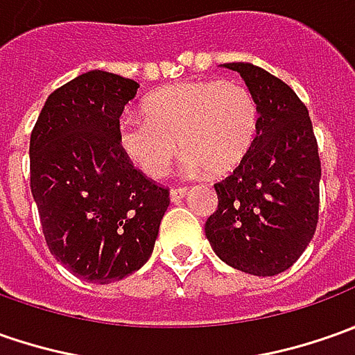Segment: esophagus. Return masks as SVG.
<instances>
[{"instance_id":"34e87169","label":"esophagus","mask_w":355,"mask_h":355,"mask_svg":"<svg viewBox=\"0 0 355 355\" xmlns=\"http://www.w3.org/2000/svg\"><path fill=\"white\" fill-rule=\"evenodd\" d=\"M189 189L187 187H178V189H171V200L180 202L184 196H187Z\"/></svg>"}]
</instances>
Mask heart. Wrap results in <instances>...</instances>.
<instances>
[{"mask_svg":"<svg viewBox=\"0 0 355 355\" xmlns=\"http://www.w3.org/2000/svg\"><path fill=\"white\" fill-rule=\"evenodd\" d=\"M143 116L119 121L123 153L149 177H163L180 149L192 173L222 177L250 153L257 135L259 112L251 92L239 82H180L149 94Z\"/></svg>","mask_w":355,"mask_h":355,"instance_id":"obj_1","label":"heart"}]
</instances>
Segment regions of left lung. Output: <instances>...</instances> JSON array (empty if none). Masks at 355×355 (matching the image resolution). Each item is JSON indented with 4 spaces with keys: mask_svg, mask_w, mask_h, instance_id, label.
<instances>
[{
    "mask_svg": "<svg viewBox=\"0 0 355 355\" xmlns=\"http://www.w3.org/2000/svg\"><path fill=\"white\" fill-rule=\"evenodd\" d=\"M253 96L259 123L250 153L214 184L218 210L204 232L230 267L257 277L287 271L318 222L320 159L306 105L267 70L227 62Z\"/></svg>",
    "mask_w": 355,
    "mask_h": 355,
    "instance_id": "1",
    "label": "left lung"
}]
</instances>
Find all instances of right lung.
Wrapping results in <instances>:
<instances>
[{
	"label": "right lung",
	"instance_id": "obj_1",
	"mask_svg": "<svg viewBox=\"0 0 355 355\" xmlns=\"http://www.w3.org/2000/svg\"><path fill=\"white\" fill-rule=\"evenodd\" d=\"M137 88L105 70L84 72L46 98L33 128L31 192L46 245L88 283L107 285L141 269L171 202L117 139Z\"/></svg>",
	"mask_w": 355,
	"mask_h": 355
}]
</instances>
